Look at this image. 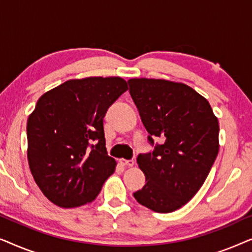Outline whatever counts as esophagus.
Instances as JSON below:
<instances>
[{
    "label": "esophagus",
    "mask_w": 252,
    "mask_h": 252,
    "mask_svg": "<svg viewBox=\"0 0 252 252\" xmlns=\"http://www.w3.org/2000/svg\"><path fill=\"white\" fill-rule=\"evenodd\" d=\"M120 163L123 165H125V166H128V167H132L134 165V160L133 159H129V160H126V159H120Z\"/></svg>",
    "instance_id": "esophagus-1"
}]
</instances>
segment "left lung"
<instances>
[{"mask_svg": "<svg viewBox=\"0 0 252 252\" xmlns=\"http://www.w3.org/2000/svg\"><path fill=\"white\" fill-rule=\"evenodd\" d=\"M129 94L154 146L137 164L146 185L140 204L168 213L190 201L204 184L219 151V124L206 98L189 86L163 79H129Z\"/></svg>", "mask_w": 252, "mask_h": 252, "instance_id": "left-lung-1", "label": "left lung"}]
</instances>
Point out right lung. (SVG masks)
I'll return each mask as SVG.
<instances>
[{"mask_svg": "<svg viewBox=\"0 0 252 252\" xmlns=\"http://www.w3.org/2000/svg\"><path fill=\"white\" fill-rule=\"evenodd\" d=\"M128 89L119 77L73 79L44 93L27 120V158L43 195L61 208L91 203L116 170L103 118Z\"/></svg>", "mask_w": 252, "mask_h": 252, "instance_id": "right-lung-1", "label": "right lung"}]
</instances>
